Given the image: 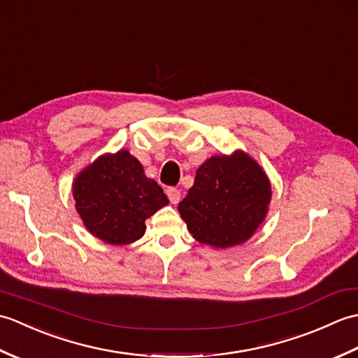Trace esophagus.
Masks as SVG:
<instances>
[{
	"instance_id": "esophagus-1",
	"label": "esophagus",
	"mask_w": 358,
	"mask_h": 358,
	"mask_svg": "<svg viewBox=\"0 0 358 358\" xmlns=\"http://www.w3.org/2000/svg\"><path fill=\"white\" fill-rule=\"evenodd\" d=\"M166 194H167V196H169V200H171L172 204H177L180 201V199H181V194H180V191H178L177 187H167L166 189Z\"/></svg>"
}]
</instances>
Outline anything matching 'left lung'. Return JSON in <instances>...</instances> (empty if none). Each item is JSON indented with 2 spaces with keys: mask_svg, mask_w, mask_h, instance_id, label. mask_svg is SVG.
<instances>
[{
  "mask_svg": "<svg viewBox=\"0 0 358 358\" xmlns=\"http://www.w3.org/2000/svg\"><path fill=\"white\" fill-rule=\"evenodd\" d=\"M271 181L246 152L214 155L196 169L178 212L192 237L217 249L241 245L264 222Z\"/></svg>",
  "mask_w": 358,
  "mask_h": 358,
  "instance_id": "8db88e82",
  "label": "left lung"
}]
</instances>
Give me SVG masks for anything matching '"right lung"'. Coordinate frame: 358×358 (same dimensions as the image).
Wrapping results in <instances>:
<instances>
[{
  "label": "right lung",
  "instance_id": "obj_1",
  "mask_svg": "<svg viewBox=\"0 0 358 358\" xmlns=\"http://www.w3.org/2000/svg\"><path fill=\"white\" fill-rule=\"evenodd\" d=\"M75 208L87 231L109 245H129L146 232L144 222L169 200L127 150L98 157L72 185Z\"/></svg>",
  "mask_w": 358,
  "mask_h": 358
}]
</instances>
